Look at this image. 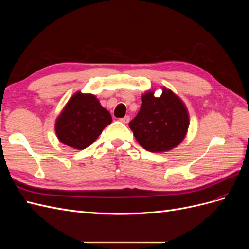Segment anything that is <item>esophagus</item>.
Masks as SVG:
<instances>
[{"label": "esophagus", "instance_id": "34e87169", "mask_svg": "<svg viewBox=\"0 0 249 249\" xmlns=\"http://www.w3.org/2000/svg\"><path fill=\"white\" fill-rule=\"evenodd\" d=\"M120 122L122 123H124V124H127L130 122V116H124V117H123V118H120Z\"/></svg>", "mask_w": 249, "mask_h": 249}]
</instances>
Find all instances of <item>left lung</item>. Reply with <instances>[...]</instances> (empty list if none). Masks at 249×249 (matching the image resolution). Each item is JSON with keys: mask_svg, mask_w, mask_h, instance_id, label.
<instances>
[{"mask_svg": "<svg viewBox=\"0 0 249 249\" xmlns=\"http://www.w3.org/2000/svg\"><path fill=\"white\" fill-rule=\"evenodd\" d=\"M141 108L129 126L139 144L148 152H166L178 145L189 126L183 102L171 90L163 88L160 97L150 91L141 97Z\"/></svg>", "mask_w": 249, "mask_h": 249, "instance_id": "1", "label": "left lung"}]
</instances>
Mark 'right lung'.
<instances>
[{"label":"right lung","instance_id":"add662e5","mask_svg":"<svg viewBox=\"0 0 249 249\" xmlns=\"http://www.w3.org/2000/svg\"><path fill=\"white\" fill-rule=\"evenodd\" d=\"M111 122L110 113L94 95L78 92L57 118L55 129L63 144L84 149L92 144Z\"/></svg>","mask_w":249,"mask_h":249}]
</instances>
